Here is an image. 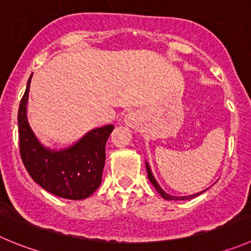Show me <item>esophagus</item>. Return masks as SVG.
I'll use <instances>...</instances> for the list:
<instances>
[{"label":"esophagus","mask_w":251,"mask_h":251,"mask_svg":"<svg viewBox=\"0 0 251 251\" xmlns=\"http://www.w3.org/2000/svg\"><path fill=\"white\" fill-rule=\"evenodd\" d=\"M136 123H137V116L135 112H128V114L125 116V124L127 126L133 127V126L136 125Z\"/></svg>","instance_id":"obj_1"}]
</instances>
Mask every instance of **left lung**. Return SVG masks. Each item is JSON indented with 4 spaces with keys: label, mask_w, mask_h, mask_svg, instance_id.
<instances>
[{
    "label": "left lung",
    "mask_w": 251,
    "mask_h": 251,
    "mask_svg": "<svg viewBox=\"0 0 251 251\" xmlns=\"http://www.w3.org/2000/svg\"><path fill=\"white\" fill-rule=\"evenodd\" d=\"M146 170H147V176H149L150 182H151V183L153 184L154 188L157 189L158 193H160L161 196H162L163 198H165V200H167V201H184V200H191V198H194V197H197V196H198V194H200V193H197V194H193V196H188V197H173V196H170V194L166 193V192L163 191V189L161 188L160 186H158V183H157V182H156V179H154L153 175H152L151 170H150V167H149V165H147V163H146ZM201 193H202V192H201Z\"/></svg>",
    "instance_id": "8db88e82"
}]
</instances>
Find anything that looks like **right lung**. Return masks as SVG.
Here are the masks:
<instances>
[{"instance_id": "add662e5", "label": "right lung", "mask_w": 251, "mask_h": 251, "mask_svg": "<svg viewBox=\"0 0 251 251\" xmlns=\"http://www.w3.org/2000/svg\"><path fill=\"white\" fill-rule=\"evenodd\" d=\"M29 81L18 109V137L22 162L29 176L46 191L67 200H84L101 183L105 145L112 125L94 128L78 144L62 151H50L38 142L27 120Z\"/></svg>"}]
</instances>
